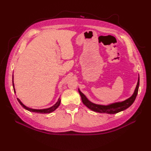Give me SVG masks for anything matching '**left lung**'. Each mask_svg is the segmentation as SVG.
<instances>
[{
    "instance_id": "obj_1",
    "label": "left lung",
    "mask_w": 151,
    "mask_h": 151,
    "mask_svg": "<svg viewBox=\"0 0 151 151\" xmlns=\"http://www.w3.org/2000/svg\"><path fill=\"white\" fill-rule=\"evenodd\" d=\"M139 86V78L138 77V81H137V84L136 86L135 91H134L132 97H130L129 99H128L127 100H125L123 102H117V103L111 104L108 106L99 105V104H95L92 103V102L88 101V99L86 97V96L83 94L81 91L78 90V92L81 96V99H82V101L83 102V104L86 105V106L90 109V110L96 112H99V113H106V114H117L118 112L126 110L127 108L130 107V106L133 104V102H134V101H135V99L136 98L137 92H138Z\"/></svg>"
}]
</instances>
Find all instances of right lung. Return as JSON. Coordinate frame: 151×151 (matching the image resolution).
Instances as JSON below:
<instances>
[{"mask_svg": "<svg viewBox=\"0 0 151 151\" xmlns=\"http://www.w3.org/2000/svg\"><path fill=\"white\" fill-rule=\"evenodd\" d=\"M13 78H14V76H13ZM13 87H14V92H15V89H14V81H13ZM17 101H19V103H20V104L24 109H26V110L30 111L36 112V113H39V114H49V113H50V112L54 111L59 106L60 104V102H61V100L59 99L58 101V102L56 103V104H54L53 106H52V107H50L49 108H47V109H43V110H36V109H32V108H28L27 106H25L22 103V102H21V101L19 100L18 98H17Z\"/></svg>", "mask_w": 151, "mask_h": 151, "instance_id": "add662e5", "label": "right lung"}]
</instances>
